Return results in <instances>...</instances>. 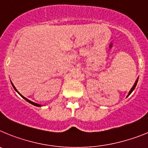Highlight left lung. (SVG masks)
Instances as JSON below:
<instances>
[{"label":"left lung","instance_id":"left-lung-1","mask_svg":"<svg viewBox=\"0 0 148 148\" xmlns=\"http://www.w3.org/2000/svg\"><path fill=\"white\" fill-rule=\"evenodd\" d=\"M138 78H137V80L136 81L135 84H134V85L133 86V87H132V88H131V90H130V92H129V93H128V95H127V96H129V95H130V93H131V92H133V90H134V89H135L136 86V84H137V82H138Z\"/></svg>","mask_w":148,"mask_h":148}]
</instances>
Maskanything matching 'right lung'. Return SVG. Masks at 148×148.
<instances>
[{"mask_svg":"<svg viewBox=\"0 0 148 148\" xmlns=\"http://www.w3.org/2000/svg\"><path fill=\"white\" fill-rule=\"evenodd\" d=\"M12 87H14V89H15V91H16V92H18V90H16V88H15V86L13 85V84H12ZM18 93H19V92H18ZM19 94H20V93H19ZM20 95H21V96L22 98H23V99H25V100L27 101H28L29 103H30V104H33V105H35V106H37V107H40V104H36V103H34V102H32V101H29V99H26L25 97H23V95H21V94H20Z\"/></svg>","mask_w":148,"mask_h":148,"instance_id":"add662e5","label":"right lung"}]
</instances>
